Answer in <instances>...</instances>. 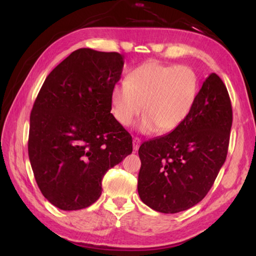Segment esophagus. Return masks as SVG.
<instances>
[{
	"label": "esophagus",
	"instance_id": "1",
	"mask_svg": "<svg viewBox=\"0 0 256 256\" xmlns=\"http://www.w3.org/2000/svg\"><path fill=\"white\" fill-rule=\"evenodd\" d=\"M140 138H133V150L134 151H138V146H140Z\"/></svg>",
	"mask_w": 256,
	"mask_h": 256
}]
</instances>
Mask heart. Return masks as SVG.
<instances>
[{"label":"heart","instance_id":"1","mask_svg":"<svg viewBox=\"0 0 256 256\" xmlns=\"http://www.w3.org/2000/svg\"><path fill=\"white\" fill-rule=\"evenodd\" d=\"M198 78L192 68L149 60L128 73L125 84L112 88V112L123 126H130L142 110L138 130L167 133L188 118L196 104Z\"/></svg>","mask_w":256,"mask_h":256}]
</instances>
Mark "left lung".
Here are the masks:
<instances>
[{
  "mask_svg": "<svg viewBox=\"0 0 256 256\" xmlns=\"http://www.w3.org/2000/svg\"><path fill=\"white\" fill-rule=\"evenodd\" d=\"M232 124L226 86L211 73L185 122L138 149V192L142 202L162 214H177L198 204L226 160Z\"/></svg>",
  "mask_w": 256,
  "mask_h": 256,
  "instance_id": "obj_1",
  "label": "left lung"
}]
</instances>
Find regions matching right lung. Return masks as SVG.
I'll use <instances>...</instances> for the list:
<instances>
[{
  "instance_id": "add662e5",
  "label": "right lung",
  "mask_w": 256,
  "mask_h": 256,
  "mask_svg": "<svg viewBox=\"0 0 256 256\" xmlns=\"http://www.w3.org/2000/svg\"><path fill=\"white\" fill-rule=\"evenodd\" d=\"M124 56L80 48L47 76L30 114L28 154L38 188L60 210L102 194L108 170L132 152V136L110 112Z\"/></svg>"
}]
</instances>
